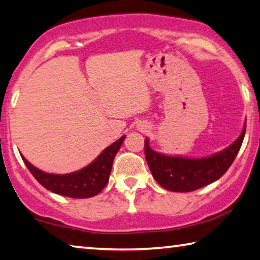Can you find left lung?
<instances>
[{
    "label": "left lung",
    "instance_id": "left-lung-1",
    "mask_svg": "<svg viewBox=\"0 0 260 260\" xmlns=\"http://www.w3.org/2000/svg\"><path fill=\"white\" fill-rule=\"evenodd\" d=\"M245 128L236 141L224 150L206 158L167 156L152 150L145 140V155L156 182L172 192H191L215 182L232 166L241 149Z\"/></svg>",
    "mask_w": 260,
    "mask_h": 260
}]
</instances>
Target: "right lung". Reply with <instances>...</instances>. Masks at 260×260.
Listing matches in <instances>:
<instances>
[{"mask_svg":"<svg viewBox=\"0 0 260 260\" xmlns=\"http://www.w3.org/2000/svg\"><path fill=\"white\" fill-rule=\"evenodd\" d=\"M123 139H125V135H122L118 141L106 148L88 167L68 175L46 174L32 166L30 162H27L25 157L22 156V158L26 168L38 180V183L47 188L48 191L60 196L84 199V198H91L98 194L106 186L111 169H112L113 159L119 148L122 145Z\"/></svg>","mask_w":260,"mask_h":260,"instance_id":"right-lung-1","label":"right lung"}]
</instances>
